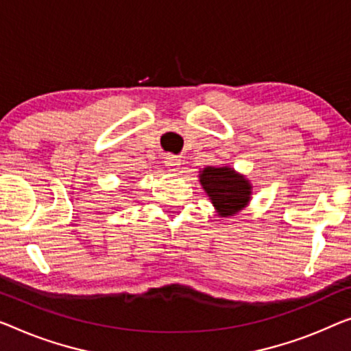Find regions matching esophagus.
I'll return each instance as SVG.
<instances>
[{
  "label": "esophagus",
  "mask_w": 351,
  "mask_h": 351,
  "mask_svg": "<svg viewBox=\"0 0 351 351\" xmlns=\"http://www.w3.org/2000/svg\"><path fill=\"white\" fill-rule=\"evenodd\" d=\"M165 167L169 169L170 171H178L180 170V165H181V159L178 158V156L173 154H167L165 156Z\"/></svg>",
  "instance_id": "obj_1"
}]
</instances>
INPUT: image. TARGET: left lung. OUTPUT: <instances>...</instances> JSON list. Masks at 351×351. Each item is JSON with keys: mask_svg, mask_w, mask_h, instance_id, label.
<instances>
[{"mask_svg": "<svg viewBox=\"0 0 351 351\" xmlns=\"http://www.w3.org/2000/svg\"><path fill=\"white\" fill-rule=\"evenodd\" d=\"M203 191L221 217L237 216L252 200V184L230 165H208L198 171Z\"/></svg>", "mask_w": 351, "mask_h": 351, "instance_id": "1", "label": "left lung"}]
</instances>
